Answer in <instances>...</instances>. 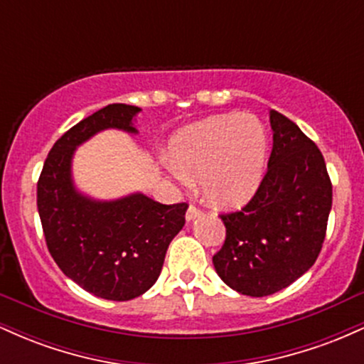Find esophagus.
Returning <instances> with one entry per match:
<instances>
[{"instance_id":"obj_1","label":"esophagus","mask_w":364,"mask_h":364,"mask_svg":"<svg viewBox=\"0 0 364 364\" xmlns=\"http://www.w3.org/2000/svg\"><path fill=\"white\" fill-rule=\"evenodd\" d=\"M202 215V210H200V208H196L195 205H190L188 207V210H186V220L188 223H191V220H195L196 217H200Z\"/></svg>"}]
</instances>
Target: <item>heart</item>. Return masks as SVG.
I'll return each mask as SVG.
<instances>
[{
	"mask_svg": "<svg viewBox=\"0 0 364 364\" xmlns=\"http://www.w3.org/2000/svg\"><path fill=\"white\" fill-rule=\"evenodd\" d=\"M265 127L252 114L228 112L188 124L169 141L162 161L173 183L188 188L200 178L210 205L236 208L257 193L267 164Z\"/></svg>",
	"mask_w": 364,
	"mask_h": 364,
	"instance_id": "obj_1",
	"label": "heart"
}]
</instances>
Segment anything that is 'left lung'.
<instances>
[{"mask_svg": "<svg viewBox=\"0 0 364 364\" xmlns=\"http://www.w3.org/2000/svg\"><path fill=\"white\" fill-rule=\"evenodd\" d=\"M270 127L274 145L265 178L243 210L220 215L225 241L212 258L231 289L253 298L274 294L311 269L332 208L318 147L274 109Z\"/></svg>", "mask_w": 364, "mask_h": 364, "instance_id": "left-lung-1", "label": "left lung"}]
</instances>
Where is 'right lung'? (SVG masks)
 Listing matches in <instances>:
<instances>
[{
	"label": "right lung",
	"mask_w": 364,
	"mask_h": 364,
	"mask_svg": "<svg viewBox=\"0 0 364 364\" xmlns=\"http://www.w3.org/2000/svg\"><path fill=\"white\" fill-rule=\"evenodd\" d=\"M139 112L136 106L109 104L82 119L53 145L37 183V208L54 262L82 289L109 301H128L156 284L188 208L164 205L141 191L94 198L75 183L77 149L106 129L139 135Z\"/></svg>",
	"instance_id": "add662e5"
}]
</instances>
